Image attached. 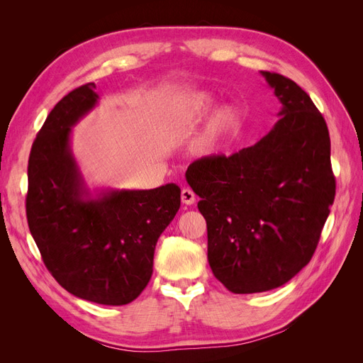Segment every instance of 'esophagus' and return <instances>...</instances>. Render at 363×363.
Returning <instances> with one entry per match:
<instances>
[{
	"instance_id": "1",
	"label": "esophagus",
	"mask_w": 363,
	"mask_h": 363,
	"mask_svg": "<svg viewBox=\"0 0 363 363\" xmlns=\"http://www.w3.org/2000/svg\"><path fill=\"white\" fill-rule=\"evenodd\" d=\"M182 203L186 206H191L195 203V194L189 188H184L182 191Z\"/></svg>"
}]
</instances>
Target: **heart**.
I'll return each mask as SVG.
<instances>
[{"mask_svg": "<svg viewBox=\"0 0 363 363\" xmlns=\"http://www.w3.org/2000/svg\"><path fill=\"white\" fill-rule=\"evenodd\" d=\"M212 104V98L200 94L194 96L192 100L184 106V108L180 113V118L183 121H189L201 116L208 107ZM238 118V111L233 106H225L213 115V118L208 123L204 133L199 138L195 144V151L199 152L200 156H213L218 152L219 145H221V140L227 131L232 128L235 121Z\"/></svg>", "mask_w": 363, "mask_h": 363, "instance_id": "1", "label": "heart"}]
</instances>
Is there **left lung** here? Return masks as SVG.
I'll use <instances>...</instances> for the list:
<instances>
[{
  "instance_id": "left-lung-1",
  "label": "left lung",
  "mask_w": 363,
  "mask_h": 363,
  "mask_svg": "<svg viewBox=\"0 0 363 363\" xmlns=\"http://www.w3.org/2000/svg\"><path fill=\"white\" fill-rule=\"evenodd\" d=\"M281 108L252 147L186 171L207 224L213 276L233 294L276 289L311 262L335 200L330 136L301 87L260 71Z\"/></svg>"
}]
</instances>
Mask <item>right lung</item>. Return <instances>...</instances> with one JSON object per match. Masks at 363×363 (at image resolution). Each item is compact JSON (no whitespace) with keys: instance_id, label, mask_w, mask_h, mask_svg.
Returning <instances> with one entry per match:
<instances>
[{"instance_id":"add662e5","label":"right lung","mask_w":363,"mask_h":363,"mask_svg":"<svg viewBox=\"0 0 363 363\" xmlns=\"http://www.w3.org/2000/svg\"><path fill=\"white\" fill-rule=\"evenodd\" d=\"M98 103L95 84L54 106L28 159L30 233L51 276L69 294L106 306L133 301L152 274L159 236L180 208V188L91 192L71 150V131Z\"/></svg>"}]
</instances>
